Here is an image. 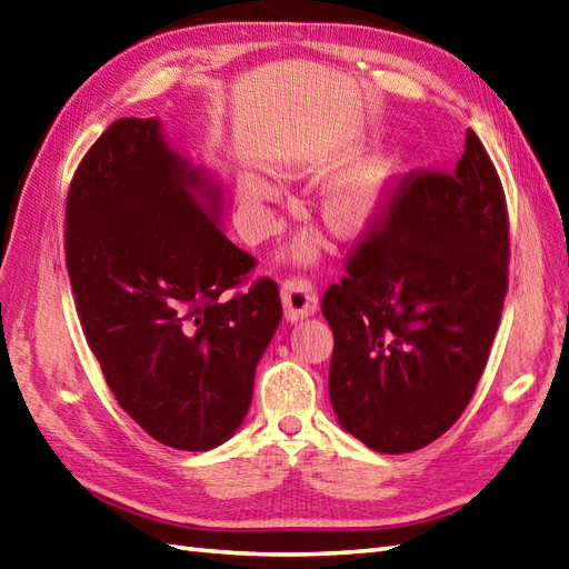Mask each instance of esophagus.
Returning a JSON list of instances; mask_svg holds the SVG:
<instances>
[{
    "mask_svg": "<svg viewBox=\"0 0 569 569\" xmlns=\"http://www.w3.org/2000/svg\"><path fill=\"white\" fill-rule=\"evenodd\" d=\"M281 302L288 322H300L319 310L317 290L308 279H288L281 286Z\"/></svg>",
    "mask_w": 569,
    "mask_h": 569,
    "instance_id": "1",
    "label": "esophagus"
}]
</instances>
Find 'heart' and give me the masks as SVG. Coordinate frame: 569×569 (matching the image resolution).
Returning <instances> with one entry per match:
<instances>
[{"instance_id":"obj_1","label":"heart","mask_w":569,"mask_h":569,"mask_svg":"<svg viewBox=\"0 0 569 569\" xmlns=\"http://www.w3.org/2000/svg\"><path fill=\"white\" fill-rule=\"evenodd\" d=\"M403 174L406 166L397 156H372L362 160V163L346 170L331 184H327L322 199H319V213L339 238H358L377 223V218L382 216L387 203L395 197ZM238 197L247 218H250V230L257 236L264 232L267 228L259 221V209L273 197L271 182L254 172H242L238 180ZM317 250L319 240L312 232H302L290 244L288 254L308 264L315 259Z\"/></svg>"}]
</instances>
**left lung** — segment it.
Listing matches in <instances>:
<instances>
[{
	"instance_id": "1",
	"label": "left lung",
	"mask_w": 569,
	"mask_h": 569,
	"mask_svg": "<svg viewBox=\"0 0 569 569\" xmlns=\"http://www.w3.org/2000/svg\"><path fill=\"white\" fill-rule=\"evenodd\" d=\"M507 264L505 192L469 129L455 172L403 180L382 230L325 293L339 426L382 455L416 451L455 426L490 356Z\"/></svg>"
}]
</instances>
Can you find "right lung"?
Returning a JSON list of instances; mask_svg holds the SVG:
<instances>
[{
    "label": "right lung",
    "mask_w": 569,
    "mask_h": 569,
    "mask_svg": "<svg viewBox=\"0 0 569 569\" xmlns=\"http://www.w3.org/2000/svg\"><path fill=\"white\" fill-rule=\"evenodd\" d=\"M223 184L158 118L112 122L67 197V269L81 327L114 399L172 449L207 451L250 411L254 370L281 322L279 286L221 228Z\"/></svg>",
    "instance_id": "right-lung-1"
}]
</instances>
